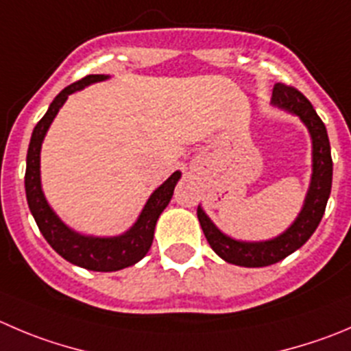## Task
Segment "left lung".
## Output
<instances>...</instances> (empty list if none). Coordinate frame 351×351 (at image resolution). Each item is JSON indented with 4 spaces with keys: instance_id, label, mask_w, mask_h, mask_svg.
I'll return each instance as SVG.
<instances>
[{
    "instance_id": "left-lung-1",
    "label": "left lung",
    "mask_w": 351,
    "mask_h": 351,
    "mask_svg": "<svg viewBox=\"0 0 351 351\" xmlns=\"http://www.w3.org/2000/svg\"><path fill=\"white\" fill-rule=\"evenodd\" d=\"M272 105L295 113L303 120L312 136L313 172L305 205L298 219L285 234L263 243H243L228 238L212 223L202 208H198V220L206 241L213 252L226 262L241 267H265L279 262L305 245L320 223L332 184V158L326 125L317 115L312 103L298 89L288 84L274 86Z\"/></svg>"
}]
</instances>
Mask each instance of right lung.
Segmentation results:
<instances>
[{
  "label": "right lung",
  "instance_id": "obj_1",
  "mask_svg": "<svg viewBox=\"0 0 351 351\" xmlns=\"http://www.w3.org/2000/svg\"><path fill=\"white\" fill-rule=\"evenodd\" d=\"M105 79L106 75H101V73L86 75L81 81L66 86L53 99L48 112L45 113V117L39 120L38 125L32 131L27 152V169H25V195H27L29 208L34 215L41 234L45 236L49 246L60 256H63L66 262L84 267L88 270H96V272H112V270L125 269L129 265H134L136 262H139L148 253L149 246L153 243L156 220H158L163 208L169 205L176 182L181 178V172H173L149 196L138 222L125 234L117 236V238H91V236L77 234V232L70 231L65 223L55 215V212L49 208L45 195H43L41 178H39V153H41V145L46 131L51 125L53 119L58 113V110L62 108L65 99L69 98V95L79 91L84 86L105 81Z\"/></svg>",
  "mask_w": 351,
  "mask_h": 351
}]
</instances>
